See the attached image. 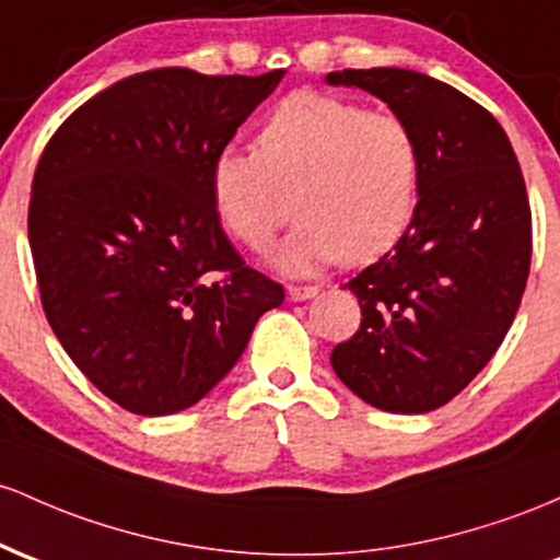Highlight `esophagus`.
<instances>
[{
  "mask_svg": "<svg viewBox=\"0 0 560 560\" xmlns=\"http://www.w3.org/2000/svg\"><path fill=\"white\" fill-rule=\"evenodd\" d=\"M319 293L317 285H288V296L304 301V299H314Z\"/></svg>",
  "mask_w": 560,
  "mask_h": 560,
  "instance_id": "obj_1",
  "label": "esophagus"
}]
</instances>
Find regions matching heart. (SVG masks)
Returning <instances> with one entry per match:
<instances>
[{
	"label": "heart",
	"instance_id": "heart-1",
	"mask_svg": "<svg viewBox=\"0 0 560 560\" xmlns=\"http://www.w3.org/2000/svg\"><path fill=\"white\" fill-rule=\"evenodd\" d=\"M256 144L217 155L213 206L224 228L261 254L291 219L296 192L301 222L278 254L288 272L378 259L416 217L420 142L399 113L299 92L269 113Z\"/></svg>",
	"mask_w": 560,
	"mask_h": 560
}]
</instances>
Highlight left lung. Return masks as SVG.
Returning a JSON list of instances; mask_svg holds the SVG:
<instances>
[{
	"instance_id": "obj_1",
	"label": "left lung",
	"mask_w": 560,
	"mask_h": 560,
	"mask_svg": "<svg viewBox=\"0 0 560 560\" xmlns=\"http://www.w3.org/2000/svg\"><path fill=\"white\" fill-rule=\"evenodd\" d=\"M330 84L375 94L420 142L410 228L347 285L360 328L330 364L357 397L388 412H431L468 386L511 328L532 264L524 174L498 118L405 68H347Z\"/></svg>"
}]
</instances>
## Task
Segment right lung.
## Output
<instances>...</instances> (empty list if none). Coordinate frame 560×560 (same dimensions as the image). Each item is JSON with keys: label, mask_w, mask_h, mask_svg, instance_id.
I'll return each mask as SVG.
<instances>
[{"label": "right lung", "mask_w": 560, "mask_h": 560, "mask_svg": "<svg viewBox=\"0 0 560 560\" xmlns=\"http://www.w3.org/2000/svg\"><path fill=\"white\" fill-rule=\"evenodd\" d=\"M155 68L108 86L49 137L28 243L49 328L135 416H172L230 373L285 299L219 222L211 166L280 84Z\"/></svg>", "instance_id": "right-lung-1"}]
</instances>
